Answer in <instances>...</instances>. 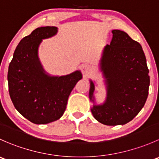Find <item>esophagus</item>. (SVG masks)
Segmentation results:
<instances>
[{"mask_svg": "<svg viewBox=\"0 0 159 159\" xmlns=\"http://www.w3.org/2000/svg\"><path fill=\"white\" fill-rule=\"evenodd\" d=\"M91 70H92V68H91V66L89 64H84L81 65V71L84 75H88V74L90 73Z\"/></svg>", "mask_w": 159, "mask_h": 159, "instance_id": "1", "label": "esophagus"}]
</instances>
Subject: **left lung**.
<instances>
[{"label": "left lung", "instance_id": "obj_1", "mask_svg": "<svg viewBox=\"0 0 159 159\" xmlns=\"http://www.w3.org/2000/svg\"><path fill=\"white\" fill-rule=\"evenodd\" d=\"M110 44L104 47L99 62L106 85L104 102L96 104L95 84L90 81L91 111L96 120L108 126L124 125L144 107L148 95L150 77L141 44L125 32L112 31Z\"/></svg>", "mask_w": 159, "mask_h": 159}]
</instances>
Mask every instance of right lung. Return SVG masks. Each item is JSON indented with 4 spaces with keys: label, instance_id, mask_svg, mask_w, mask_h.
Instances as JSON below:
<instances>
[{
    "label": "right lung",
    "instance_id": "obj_1",
    "mask_svg": "<svg viewBox=\"0 0 159 159\" xmlns=\"http://www.w3.org/2000/svg\"><path fill=\"white\" fill-rule=\"evenodd\" d=\"M55 26L39 27L20 41L7 72L9 95L15 109L35 124H47L64 114L70 92L82 74L79 70L63 76L46 72L39 58L43 39L56 35Z\"/></svg>",
    "mask_w": 159,
    "mask_h": 159
}]
</instances>
